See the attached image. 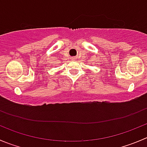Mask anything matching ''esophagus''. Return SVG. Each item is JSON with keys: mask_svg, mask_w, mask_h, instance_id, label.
I'll return each mask as SVG.
<instances>
[{"mask_svg": "<svg viewBox=\"0 0 147 147\" xmlns=\"http://www.w3.org/2000/svg\"><path fill=\"white\" fill-rule=\"evenodd\" d=\"M75 59V57H72V59Z\"/></svg>", "mask_w": 147, "mask_h": 147, "instance_id": "obj_1", "label": "esophagus"}]
</instances>
